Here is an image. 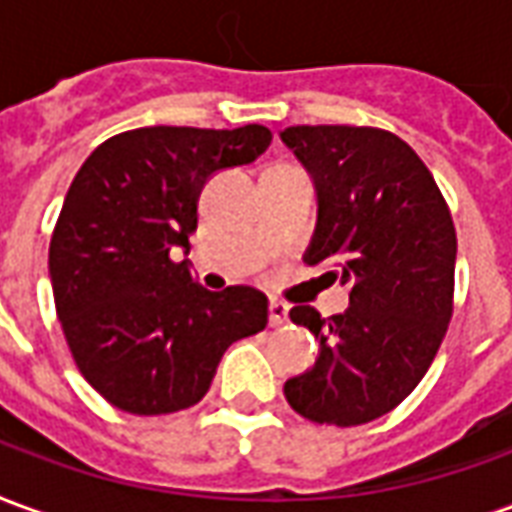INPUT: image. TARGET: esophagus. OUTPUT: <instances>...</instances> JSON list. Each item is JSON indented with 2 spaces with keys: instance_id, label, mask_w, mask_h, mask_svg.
<instances>
[{
  "instance_id": "esophagus-1",
  "label": "esophagus",
  "mask_w": 512,
  "mask_h": 512,
  "mask_svg": "<svg viewBox=\"0 0 512 512\" xmlns=\"http://www.w3.org/2000/svg\"><path fill=\"white\" fill-rule=\"evenodd\" d=\"M288 315H290V307L285 304V301L274 299L271 304H268V323H271L274 329H277V326H285V323H288Z\"/></svg>"
}]
</instances>
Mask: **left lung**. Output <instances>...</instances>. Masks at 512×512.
Listing matches in <instances>:
<instances>
[{
  "label": "left lung",
  "instance_id": "1",
  "mask_svg": "<svg viewBox=\"0 0 512 512\" xmlns=\"http://www.w3.org/2000/svg\"><path fill=\"white\" fill-rule=\"evenodd\" d=\"M279 139L312 175L318 222L310 266L351 288L348 310L321 318L293 307L321 345L285 381L293 411L321 425H365L406 400L428 373L452 318L455 227L422 158L400 136L367 126H290Z\"/></svg>",
  "mask_w": 512,
  "mask_h": 512
}]
</instances>
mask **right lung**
<instances>
[{
  "mask_svg": "<svg viewBox=\"0 0 512 512\" xmlns=\"http://www.w3.org/2000/svg\"><path fill=\"white\" fill-rule=\"evenodd\" d=\"M266 126L136 128L87 156L65 194L49 277L76 367L112 406L139 417L200 403L222 354L268 323L260 290L211 293L191 279L197 202L222 169L255 161Z\"/></svg>",
  "mask_w": 512,
  "mask_h": 512,
  "instance_id": "1",
  "label": "right lung"
}]
</instances>
